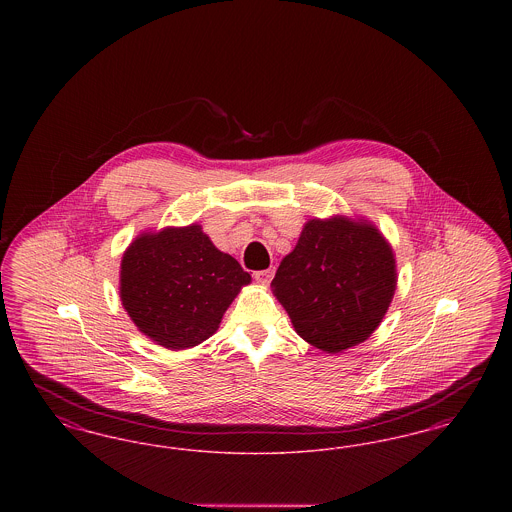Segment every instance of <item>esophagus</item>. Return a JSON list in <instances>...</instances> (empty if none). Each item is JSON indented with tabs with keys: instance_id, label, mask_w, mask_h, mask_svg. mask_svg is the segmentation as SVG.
<instances>
[{
	"instance_id": "esophagus-1",
	"label": "esophagus",
	"mask_w": 512,
	"mask_h": 512,
	"mask_svg": "<svg viewBox=\"0 0 512 512\" xmlns=\"http://www.w3.org/2000/svg\"><path fill=\"white\" fill-rule=\"evenodd\" d=\"M253 276H255V280H257L259 284L267 286L268 282L272 280V276H274V268H267V270H257Z\"/></svg>"
}]
</instances>
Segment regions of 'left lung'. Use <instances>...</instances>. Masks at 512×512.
Listing matches in <instances>:
<instances>
[{"label": "left lung", "mask_w": 512, "mask_h": 512, "mask_svg": "<svg viewBox=\"0 0 512 512\" xmlns=\"http://www.w3.org/2000/svg\"><path fill=\"white\" fill-rule=\"evenodd\" d=\"M293 330L324 353L368 340L397 288L395 253L365 217L309 219L270 284Z\"/></svg>", "instance_id": "8db88e82"}]
</instances>
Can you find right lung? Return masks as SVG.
<instances>
[{"instance_id":"add662e5","label":"right lung","mask_w":512,"mask_h":512,"mask_svg":"<svg viewBox=\"0 0 512 512\" xmlns=\"http://www.w3.org/2000/svg\"><path fill=\"white\" fill-rule=\"evenodd\" d=\"M249 282L240 263L194 222L136 236L122 253L119 295L144 336L180 351L211 338Z\"/></svg>"}]
</instances>
